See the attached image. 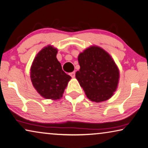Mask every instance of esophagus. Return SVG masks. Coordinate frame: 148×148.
I'll return each mask as SVG.
<instances>
[{"label":"esophagus","mask_w":148,"mask_h":148,"mask_svg":"<svg viewBox=\"0 0 148 148\" xmlns=\"http://www.w3.org/2000/svg\"><path fill=\"white\" fill-rule=\"evenodd\" d=\"M75 74H76V73H75V72H71V73H70V76L72 77V78H74Z\"/></svg>","instance_id":"obj_1"}]
</instances>
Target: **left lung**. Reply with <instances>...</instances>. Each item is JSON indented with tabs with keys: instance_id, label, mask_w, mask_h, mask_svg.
<instances>
[{
	"instance_id": "1",
	"label": "left lung",
	"mask_w": 148,
	"mask_h": 148,
	"mask_svg": "<svg viewBox=\"0 0 148 148\" xmlns=\"http://www.w3.org/2000/svg\"><path fill=\"white\" fill-rule=\"evenodd\" d=\"M80 66L76 78L89 99L101 102L109 99L118 86L119 71L111 56L99 47H90L78 56Z\"/></svg>"
}]
</instances>
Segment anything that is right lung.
<instances>
[{
    "instance_id": "1",
    "label": "right lung",
    "mask_w": 148,
    "mask_h": 148,
    "mask_svg": "<svg viewBox=\"0 0 148 148\" xmlns=\"http://www.w3.org/2000/svg\"><path fill=\"white\" fill-rule=\"evenodd\" d=\"M57 49L49 45L37 54L31 68L34 88L46 99H59L71 78L63 71L57 57Z\"/></svg>"
}]
</instances>
